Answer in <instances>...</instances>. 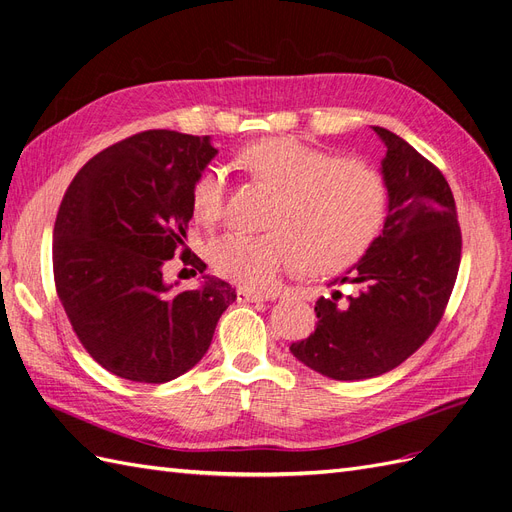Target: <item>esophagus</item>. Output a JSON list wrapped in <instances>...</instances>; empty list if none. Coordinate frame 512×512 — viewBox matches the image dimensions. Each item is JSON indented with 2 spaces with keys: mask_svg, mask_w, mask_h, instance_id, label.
<instances>
[{
  "mask_svg": "<svg viewBox=\"0 0 512 512\" xmlns=\"http://www.w3.org/2000/svg\"><path fill=\"white\" fill-rule=\"evenodd\" d=\"M277 299V294H262V292H254L247 288H239L237 290V301L239 303H260V301H273Z\"/></svg>",
  "mask_w": 512,
  "mask_h": 512,
  "instance_id": "1",
  "label": "esophagus"
}]
</instances>
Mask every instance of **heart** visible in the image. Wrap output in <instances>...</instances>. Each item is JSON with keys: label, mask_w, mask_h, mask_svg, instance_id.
<instances>
[{"label": "heart", "mask_w": 512, "mask_h": 512, "mask_svg": "<svg viewBox=\"0 0 512 512\" xmlns=\"http://www.w3.org/2000/svg\"><path fill=\"white\" fill-rule=\"evenodd\" d=\"M241 166L275 192L269 232H224L209 243V260L224 280L269 290L301 262L307 273H335L359 260L380 235L389 211L384 177L367 162L335 160L294 136L245 147ZM224 173L209 166L192 185L200 220H215L224 203Z\"/></svg>", "instance_id": "1"}]
</instances>
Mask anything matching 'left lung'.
I'll use <instances>...</instances> for the list:
<instances>
[{
  "instance_id": "1",
  "label": "left lung",
  "mask_w": 512,
  "mask_h": 512,
  "mask_svg": "<svg viewBox=\"0 0 512 512\" xmlns=\"http://www.w3.org/2000/svg\"><path fill=\"white\" fill-rule=\"evenodd\" d=\"M386 147L380 173L389 211L365 256L329 286L354 284L350 297H320L316 331L290 352L333 380H365L404 363L438 327L451 297L461 230L440 170L404 138L374 126Z\"/></svg>"
}]
</instances>
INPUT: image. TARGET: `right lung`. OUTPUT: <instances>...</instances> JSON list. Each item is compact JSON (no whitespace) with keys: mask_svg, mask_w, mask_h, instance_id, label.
Instances as JSON below:
<instances>
[{"mask_svg":"<svg viewBox=\"0 0 512 512\" xmlns=\"http://www.w3.org/2000/svg\"><path fill=\"white\" fill-rule=\"evenodd\" d=\"M218 156L211 136L147 130L91 158L61 200L53 230L59 301L91 359L132 382L192 369L237 292L203 275L196 290L164 282L185 247L192 185ZM183 262L207 265L183 250Z\"/></svg>","mask_w":512,"mask_h":512,"instance_id":"add662e5","label":"right lung"}]
</instances>
